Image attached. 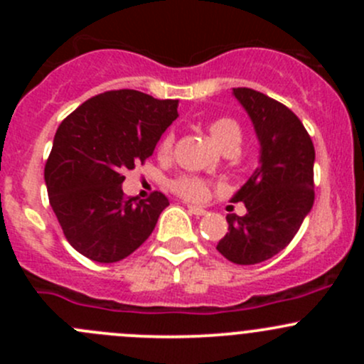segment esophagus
Returning a JSON list of instances; mask_svg holds the SVG:
<instances>
[{"instance_id":"1","label":"esophagus","mask_w":364,"mask_h":364,"mask_svg":"<svg viewBox=\"0 0 364 364\" xmlns=\"http://www.w3.org/2000/svg\"><path fill=\"white\" fill-rule=\"evenodd\" d=\"M188 211L196 216H204L205 215V209L199 208V205H188Z\"/></svg>"}]
</instances>
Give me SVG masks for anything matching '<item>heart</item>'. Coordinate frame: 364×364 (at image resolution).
<instances>
[{
    "label": "heart",
    "instance_id": "heart-1",
    "mask_svg": "<svg viewBox=\"0 0 364 364\" xmlns=\"http://www.w3.org/2000/svg\"><path fill=\"white\" fill-rule=\"evenodd\" d=\"M209 135H211L213 141L220 146L222 149L227 148H237L241 142V128L230 117H218V119H213L208 124ZM172 148V135H165L160 142V151L168 153ZM174 190L181 197L188 200H204L209 196V185L203 179L193 178V176H183V178L176 179L174 181Z\"/></svg>",
    "mask_w": 364,
    "mask_h": 364
}]
</instances>
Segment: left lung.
<instances>
[{
  "label": "left lung",
  "instance_id": "1",
  "mask_svg": "<svg viewBox=\"0 0 364 364\" xmlns=\"http://www.w3.org/2000/svg\"><path fill=\"white\" fill-rule=\"evenodd\" d=\"M232 95L259 139V167L230 199L243 203L247 215H227L229 230L216 250L250 266L284 250L310 213L315 149L299 117L284 104L250 87H234Z\"/></svg>",
  "mask_w": 364,
  "mask_h": 364
}]
</instances>
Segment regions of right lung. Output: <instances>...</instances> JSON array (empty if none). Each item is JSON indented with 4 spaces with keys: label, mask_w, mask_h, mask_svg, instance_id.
Instances as JSON below:
<instances>
[{
    "label": "right lung",
    "mask_w": 364,
    "mask_h": 364,
    "mask_svg": "<svg viewBox=\"0 0 364 364\" xmlns=\"http://www.w3.org/2000/svg\"><path fill=\"white\" fill-rule=\"evenodd\" d=\"M176 117L178 100L117 90L86 100L60 124L43 176L65 237L84 257L117 262L151 236L167 197L124 199L123 172L153 155Z\"/></svg>",
    "instance_id": "1"
}]
</instances>
